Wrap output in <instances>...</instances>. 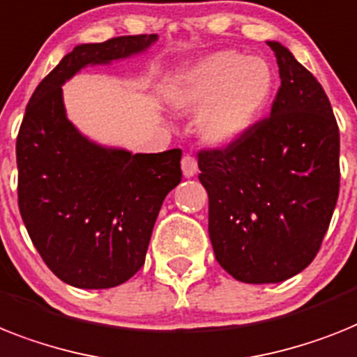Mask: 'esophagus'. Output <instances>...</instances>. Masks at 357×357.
Listing matches in <instances>:
<instances>
[{"mask_svg": "<svg viewBox=\"0 0 357 357\" xmlns=\"http://www.w3.org/2000/svg\"><path fill=\"white\" fill-rule=\"evenodd\" d=\"M181 166H182V173H184V176H193L197 173V169H199V166H197V160L191 155H184L182 157V162H181Z\"/></svg>", "mask_w": 357, "mask_h": 357, "instance_id": "34e87169", "label": "esophagus"}]
</instances>
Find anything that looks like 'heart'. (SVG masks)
<instances>
[{"mask_svg":"<svg viewBox=\"0 0 357 357\" xmlns=\"http://www.w3.org/2000/svg\"><path fill=\"white\" fill-rule=\"evenodd\" d=\"M273 84L272 67L263 58L219 51L188 67L169 100L182 113L200 111L197 129L204 142L229 146L263 114Z\"/></svg>","mask_w":357,"mask_h":357,"instance_id":"obj_1","label":"heart"}]
</instances>
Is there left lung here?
<instances>
[{
	"mask_svg": "<svg viewBox=\"0 0 357 357\" xmlns=\"http://www.w3.org/2000/svg\"><path fill=\"white\" fill-rule=\"evenodd\" d=\"M270 116L199 153L215 257L237 281L281 282L317 255L340 195V129L321 84L279 41Z\"/></svg>",
	"mask_w": 357,
	"mask_h": 357,
	"instance_id": "left-lung-1",
	"label": "left lung"
}]
</instances>
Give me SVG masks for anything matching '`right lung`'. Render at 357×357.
<instances>
[{
  "mask_svg": "<svg viewBox=\"0 0 357 357\" xmlns=\"http://www.w3.org/2000/svg\"><path fill=\"white\" fill-rule=\"evenodd\" d=\"M157 40L138 34L76 45L26 104L16 140L20 213L41 259L70 287H119L142 268L162 202L182 181V151L132 155L91 142L67 119L61 85L84 67L129 58Z\"/></svg>",
  "mask_w": 357,
  "mask_h": 357,
  "instance_id": "right-lung-1",
  "label": "right lung"
}]
</instances>
